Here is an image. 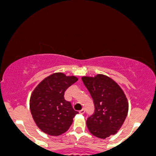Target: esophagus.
I'll list each match as a JSON object with an SVG mask.
<instances>
[{
    "instance_id": "34e87169",
    "label": "esophagus",
    "mask_w": 156,
    "mask_h": 156,
    "mask_svg": "<svg viewBox=\"0 0 156 156\" xmlns=\"http://www.w3.org/2000/svg\"><path fill=\"white\" fill-rule=\"evenodd\" d=\"M85 108H82V109L80 110V111L79 112H80V114H82V115H83V114L85 113Z\"/></svg>"
}]
</instances>
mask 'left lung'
Returning a JSON list of instances; mask_svg holds the SVG:
<instances>
[{
	"instance_id": "8db88e82",
	"label": "left lung",
	"mask_w": 156,
	"mask_h": 156,
	"mask_svg": "<svg viewBox=\"0 0 156 156\" xmlns=\"http://www.w3.org/2000/svg\"><path fill=\"white\" fill-rule=\"evenodd\" d=\"M82 80L91 94L95 107L94 113L86 121L89 132L102 139L116 134L129 110L124 92L116 82L103 74L83 76Z\"/></svg>"
}]
</instances>
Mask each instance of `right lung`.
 Listing matches in <instances>:
<instances>
[{
	"instance_id": "obj_1",
	"label": "right lung",
	"mask_w": 156,
	"mask_h": 156,
	"mask_svg": "<svg viewBox=\"0 0 156 156\" xmlns=\"http://www.w3.org/2000/svg\"><path fill=\"white\" fill-rule=\"evenodd\" d=\"M78 80L75 76L58 72L44 78L32 92L30 108L35 123L42 132L52 136L69 129L78 114L64 98L67 88Z\"/></svg>"
}]
</instances>
